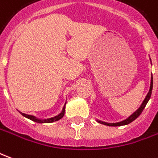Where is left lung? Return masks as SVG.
Wrapping results in <instances>:
<instances>
[{
	"label": "left lung",
	"instance_id": "8db88e82",
	"mask_svg": "<svg viewBox=\"0 0 158 158\" xmlns=\"http://www.w3.org/2000/svg\"><path fill=\"white\" fill-rule=\"evenodd\" d=\"M151 60V58H150ZM152 62V61H151ZM152 86H153V79H152H152H151V85H150V89L148 93H147V95H146V98L144 99L143 101L142 104L140 105L138 109L136 110L135 113H133L128 118L124 119V120H123L121 122L118 123H106V122H103V121H101V120H96L97 122L100 123H102V124H104V125H107V126H113V127H116V126H122V125H127V124H129L131 122H133L134 120H135L140 115V113H142V111L145 108V106H146V104L148 102V101L151 98V96H152Z\"/></svg>",
	"mask_w": 158,
	"mask_h": 158
}]
</instances>
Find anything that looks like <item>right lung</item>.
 <instances>
[{
    "mask_svg": "<svg viewBox=\"0 0 158 158\" xmlns=\"http://www.w3.org/2000/svg\"><path fill=\"white\" fill-rule=\"evenodd\" d=\"M66 105V103H65ZM65 105L63 106V108H62V111L61 112V113H59L57 116L53 117V118H47V119H39L37 118L36 117L32 116V115H28V114H25V113H19L22 114L23 116L27 118L30 119V120H32L34 122L36 123H52V122H56V121H58L59 119H61L64 115V113H65Z\"/></svg>",
    "mask_w": 158,
    "mask_h": 158,
    "instance_id": "1",
    "label": "right lung"
}]
</instances>
